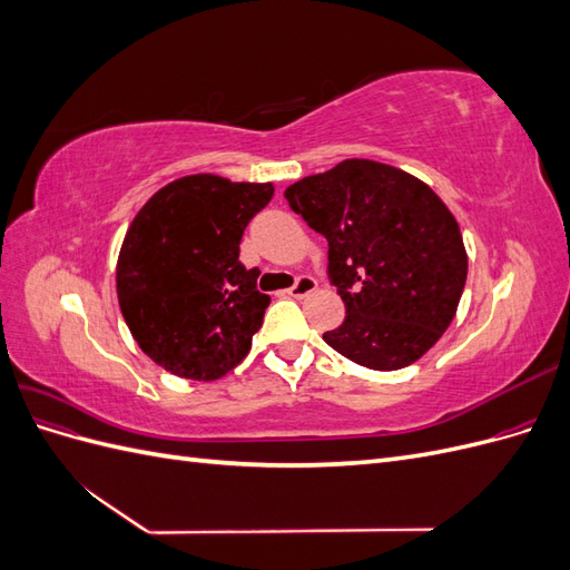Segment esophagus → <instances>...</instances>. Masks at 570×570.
Wrapping results in <instances>:
<instances>
[{
    "label": "esophagus",
    "mask_w": 570,
    "mask_h": 570,
    "mask_svg": "<svg viewBox=\"0 0 570 570\" xmlns=\"http://www.w3.org/2000/svg\"><path fill=\"white\" fill-rule=\"evenodd\" d=\"M314 289H316V281L312 278V275H299V278L287 287V295L289 297H304V295H308V292H314Z\"/></svg>",
    "instance_id": "obj_1"
}]
</instances>
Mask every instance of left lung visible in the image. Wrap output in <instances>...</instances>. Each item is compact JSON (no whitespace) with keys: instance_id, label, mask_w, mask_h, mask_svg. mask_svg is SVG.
Here are the masks:
<instances>
[{"instance_id":"left-lung-1","label":"left lung","mask_w":570,"mask_h":570,"mask_svg":"<svg viewBox=\"0 0 570 570\" xmlns=\"http://www.w3.org/2000/svg\"><path fill=\"white\" fill-rule=\"evenodd\" d=\"M289 209L327 243V281L344 321L323 340L358 366L396 371L450 327L465 285L459 226L442 199L400 168L347 159L285 189Z\"/></svg>"}]
</instances>
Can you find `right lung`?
Masks as SVG:
<instances>
[{
    "label": "right lung",
    "instance_id": "1",
    "mask_svg": "<svg viewBox=\"0 0 570 570\" xmlns=\"http://www.w3.org/2000/svg\"><path fill=\"white\" fill-rule=\"evenodd\" d=\"M273 197L271 183L187 176L154 195L126 233L116 292L140 350L189 381L243 361L271 297L239 264V239Z\"/></svg>",
    "mask_w": 570,
    "mask_h": 570
}]
</instances>
